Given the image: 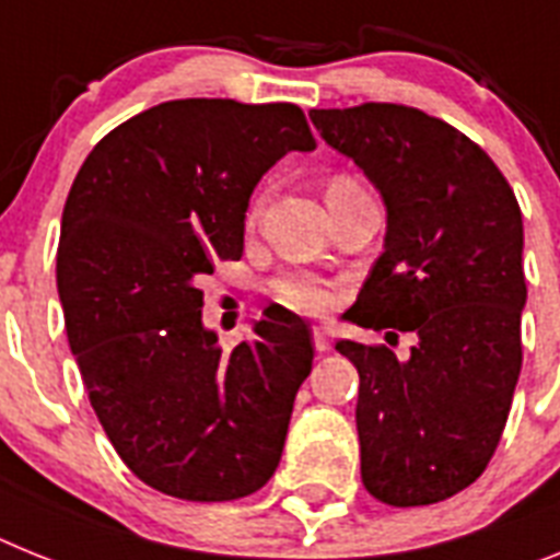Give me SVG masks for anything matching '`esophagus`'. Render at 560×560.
Instances as JSON below:
<instances>
[{"label": "esophagus", "instance_id": "esophagus-1", "mask_svg": "<svg viewBox=\"0 0 560 560\" xmlns=\"http://www.w3.org/2000/svg\"><path fill=\"white\" fill-rule=\"evenodd\" d=\"M313 345H316L318 352L330 350V330H327V327H322V324H318V327H313Z\"/></svg>", "mask_w": 560, "mask_h": 560}]
</instances>
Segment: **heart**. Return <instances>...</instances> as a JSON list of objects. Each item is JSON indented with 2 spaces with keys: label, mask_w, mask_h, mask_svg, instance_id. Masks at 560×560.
I'll use <instances>...</instances> for the list:
<instances>
[{
  "label": "heart",
  "mask_w": 560,
  "mask_h": 560,
  "mask_svg": "<svg viewBox=\"0 0 560 560\" xmlns=\"http://www.w3.org/2000/svg\"><path fill=\"white\" fill-rule=\"evenodd\" d=\"M338 182H345V178H338ZM258 210V205L253 208V213ZM276 299H279L284 307L299 310V313H322V310L330 307L332 293L324 288L322 281L313 279V276H302V272H295V276H284V279L276 281Z\"/></svg>",
  "instance_id": "b5f03b06"
}]
</instances>
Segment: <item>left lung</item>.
<instances>
[{"mask_svg":"<svg viewBox=\"0 0 560 560\" xmlns=\"http://www.w3.org/2000/svg\"><path fill=\"white\" fill-rule=\"evenodd\" d=\"M310 119L387 208L384 253L347 318L416 336L407 359L336 341L359 370L361 481L389 506L435 504L481 476L510 416L527 304L521 208L495 162L424 110L368 102Z\"/></svg>","mask_w":560,"mask_h":560,"instance_id":"1","label":"left lung"}]
</instances>
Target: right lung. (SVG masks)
Listing matches in <instances>:
<instances>
[{
  "label": "right lung",
  "instance_id": "right-lung-1",
  "mask_svg": "<svg viewBox=\"0 0 560 560\" xmlns=\"http://www.w3.org/2000/svg\"><path fill=\"white\" fill-rule=\"evenodd\" d=\"M313 148L288 102L176 98L110 130L73 178L56 253L70 350L119 458L164 495L233 501L279 467L310 327L265 313L222 352L199 281L242 258L261 176Z\"/></svg>",
  "mask_w": 560,
  "mask_h": 560
}]
</instances>
